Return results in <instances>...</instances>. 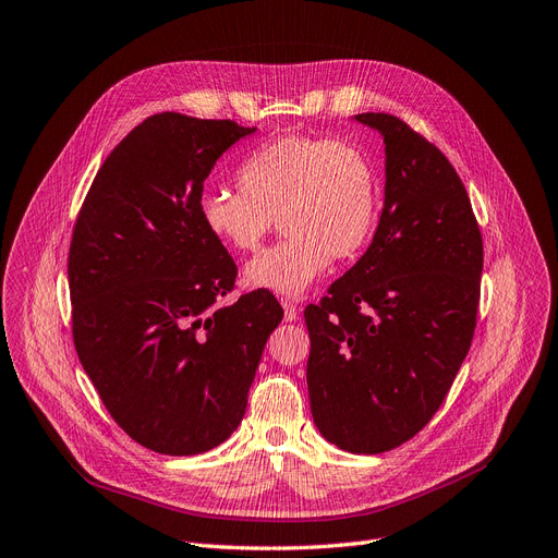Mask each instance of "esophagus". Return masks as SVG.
I'll list each match as a JSON object with an SVG mask.
<instances>
[{
    "mask_svg": "<svg viewBox=\"0 0 558 558\" xmlns=\"http://www.w3.org/2000/svg\"><path fill=\"white\" fill-rule=\"evenodd\" d=\"M282 307H284V322L292 324V322L299 319V305L294 301L282 299Z\"/></svg>",
    "mask_w": 558,
    "mask_h": 558,
    "instance_id": "34e87169",
    "label": "esophagus"
}]
</instances>
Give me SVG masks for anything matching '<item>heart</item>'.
<instances>
[{
    "label": "heart",
    "instance_id": "obj_1",
    "mask_svg": "<svg viewBox=\"0 0 558 558\" xmlns=\"http://www.w3.org/2000/svg\"><path fill=\"white\" fill-rule=\"evenodd\" d=\"M241 193L198 198L205 230L223 246L253 253L278 219L284 239L246 264V282L299 296L335 259H351L376 228L380 184L369 155L349 141L287 134L241 161Z\"/></svg>",
    "mask_w": 558,
    "mask_h": 558
}]
</instances>
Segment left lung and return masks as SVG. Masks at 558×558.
I'll return each instance as SVG.
<instances>
[{
    "label": "left lung",
    "mask_w": 558,
    "mask_h": 558,
    "mask_svg": "<svg viewBox=\"0 0 558 558\" xmlns=\"http://www.w3.org/2000/svg\"><path fill=\"white\" fill-rule=\"evenodd\" d=\"M385 143V201L367 253L305 307L307 392L330 445L383 453L435 415L470 351L483 241L449 159L390 113H357Z\"/></svg>",
    "instance_id": "8db88e82"
}]
</instances>
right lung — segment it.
Listing matches in <instances>:
<instances>
[{
    "label": "right lung",
    "instance_id": "1",
    "mask_svg": "<svg viewBox=\"0 0 558 558\" xmlns=\"http://www.w3.org/2000/svg\"><path fill=\"white\" fill-rule=\"evenodd\" d=\"M257 128L157 113L95 175L72 232L68 282L80 362L132 440L168 456L226 442L244 420L269 292L232 305L236 266L198 216L211 168Z\"/></svg>",
    "mask_w": 558,
    "mask_h": 558
}]
</instances>
